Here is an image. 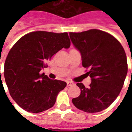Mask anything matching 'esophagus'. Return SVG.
<instances>
[{
	"mask_svg": "<svg viewBox=\"0 0 132 132\" xmlns=\"http://www.w3.org/2000/svg\"><path fill=\"white\" fill-rule=\"evenodd\" d=\"M66 83H67V86H72L74 85V83H73V82H71V81H67Z\"/></svg>",
	"mask_w": 132,
	"mask_h": 132,
	"instance_id": "esophagus-1",
	"label": "esophagus"
}]
</instances>
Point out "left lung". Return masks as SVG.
Returning <instances> with one entry per match:
<instances>
[{"mask_svg": "<svg viewBox=\"0 0 132 132\" xmlns=\"http://www.w3.org/2000/svg\"><path fill=\"white\" fill-rule=\"evenodd\" d=\"M69 36L81 54L83 66L89 69L86 74L91 78L89 88L76 84L80 95L72 102L86 112L104 110L119 95L127 74L125 49L112 35L99 30L70 32Z\"/></svg>", "mask_w": 132, "mask_h": 132, "instance_id": "1", "label": "left lung"}]
</instances>
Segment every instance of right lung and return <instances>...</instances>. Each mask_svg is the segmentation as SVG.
I'll return each instance as SVG.
<instances>
[{"mask_svg": "<svg viewBox=\"0 0 132 132\" xmlns=\"http://www.w3.org/2000/svg\"><path fill=\"white\" fill-rule=\"evenodd\" d=\"M70 45L67 32L44 31L28 33L14 44L5 59L4 76L11 97L20 108L38 113L54 106L66 83L39 72L53 55Z\"/></svg>", "mask_w": 132, "mask_h": 132, "instance_id": "obj_1", "label": "right lung"}]
</instances>
